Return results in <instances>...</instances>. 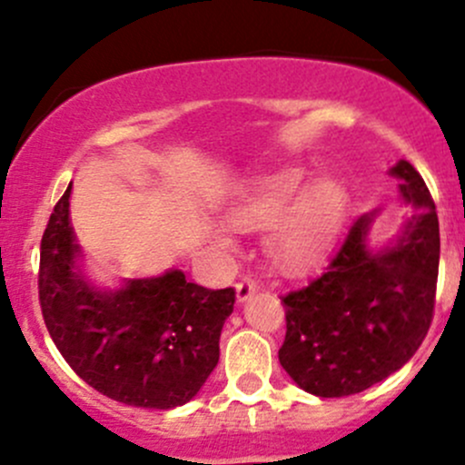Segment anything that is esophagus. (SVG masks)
<instances>
[{"mask_svg": "<svg viewBox=\"0 0 465 465\" xmlns=\"http://www.w3.org/2000/svg\"><path fill=\"white\" fill-rule=\"evenodd\" d=\"M256 290H259V285H256L252 279L238 281V283H236V302L238 303H245L247 299H250L252 294L256 292Z\"/></svg>", "mask_w": 465, "mask_h": 465, "instance_id": "34e87169", "label": "esophagus"}]
</instances>
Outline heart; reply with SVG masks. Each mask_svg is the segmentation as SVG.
Instances as JSON below:
<instances>
[{
	"mask_svg": "<svg viewBox=\"0 0 465 465\" xmlns=\"http://www.w3.org/2000/svg\"><path fill=\"white\" fill-rule=\"evenodd\" d=\"M308 173L299 166L281 168L254 182L227 209V220L238 232L267 229V259L285 274H303L320 265L331 252L346 218L344 184L331 175L306 182ZM215 241L229 245L223 229Z\"/></svg>",
	"mask_w": 465,
	"mask_h": 465,
	"instance_id": "1",
	"label": "heart"
}]
</instances>
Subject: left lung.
I'll list each match as a JSON object with an SVG mask.
<instances>
[{
	"label": "left lung",
	"instance_id": "left-lung-1",
	"mask_svg": "<svg viewBox=\"0 0 465 465\" xmlns=\"http://www.w3.org/2000/svg\"><path fill=\"white\" fill-rule=\"evenodd\" d=\"M401 180L411 215L389 245H369L378 211L351 224L332 261L306 288L285 294L281 367L320 398H341L382 382L423 344L439 276V218L423 177L405 159Z\"/></svg>",
	"mask_w": 465,
	"mask_h": 465
}]
</instances>
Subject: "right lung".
I'll return each instance as SVG.
<instances>
[{
  "label": "right lung",
  "mask_w": 465,
  "mask_h": 465,
  "mask_svg": "<svg viewBox=\"0 0 465 465\" xmlns=\"http://www.w3.org/2000/svg\"><path fill=\"white\" fill-rule=\"evenodd\" d=\"M72 184L54 206L40 247V306L69 367L112 401L173 410L203 389L220 358L233 288L189 283L182 270L101 288L83 272L69 220Z\"/></svg>",
  "instance_id": "1"
}]
</instances>
